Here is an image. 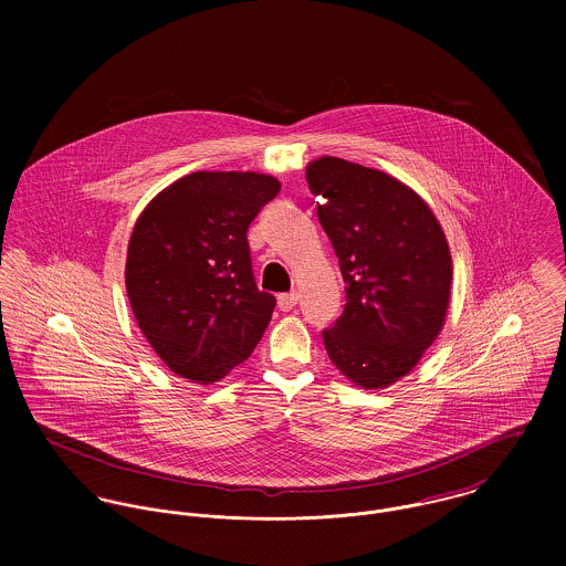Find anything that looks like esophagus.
Wrapping results in <instances>:
<instances>
[{"label": "esophagus", "instance_id": "esophagus-1", "mask_svg": "<svg viewBox=\"0 0 566 566\" xmlns=\"http://www.w3.org/2000/svg\"><path fill=\"white\" fill-rule=\"evenodd\" d=\"M298 303V294L296 292H287V294H279V310L281 312H292Z\"/></svg>", "mask_w": 566, "mask_h": 566}]
</instances>
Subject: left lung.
<instances>
[{
    "mask_svg": "<svg viewBox=\"0 0 566 566\" xmlns=\"http://www.w3.org/2000/svg\"><path fill=\"white\" fill-rule=\"evenodd\" d=\"M318 220L346 283L344 314L323 331L331 361L361 388L405 377L438 337L451 252L424 200L397 178L323 157L307 165Z\"/></svg>",
    "mask_w": 566,
    "mask_h": 566,
    "instance_id": "8db88e82",
    "label": "left lung"
}]
</instances>
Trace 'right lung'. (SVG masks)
Masks as SVG:
<instances>
[{
  "label": "right lung",
  "instance_id": "right-lung-1",
  "mask_svg": "<svg viewBox=\"0 0 566 566\" xmlns=\"http://www.w3.org/2000/svg\"><path fill=\"white\" fill-rule=\"evenodd\" d=\"M281 182L254 171H193L144 209L126 259L139 328L167 368L213 384L250 357L276 298L254 283L248 227Z\"/></svg>",
  "mask_w": 566,
  "mask_h": 566
}]
</instances>
